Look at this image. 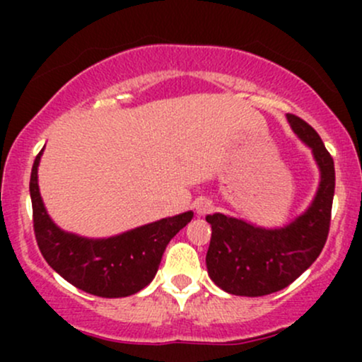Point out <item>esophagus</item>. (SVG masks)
Listing matches in <instances>:
<instances>
[{
    "mask_svg": "<svg viewBox=\"0 0 362 362\" xmlns=\"http://www.w3.org/2000/svg\"><path fill=\"white\" fill-rule=\"evenodd\" d=\"M213 209H214V204L209 201V199H201V201L195 204V211H197L199 216L209 214Z\"/></svg>",
    "mask_w": 362,
    "mask_h": 362,
    "instance_id": "34e87169",
    "label": "esophagus"
}]
</instances>
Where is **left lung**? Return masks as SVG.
<instances>
[{"instance_id":"obj_1","label":"left lung","mask_w":362,"mask_h":362,"mask_svg":"<svg viewBox=\"0 0 362 362\" xmlns=\"http://www.w3.org/2000/svg\"><path fill=\"white\" fill-rule=\"evenodd\" d=\"M288 120L311 148L322 172L317 197L308 211L279 230H264L219 213L206 216L213 228L207 272L216 286L236 296L257 298L288 288L318 259L330 231L334 158L308 122L293 114H288Z\"/></svg>"}]
</instances>
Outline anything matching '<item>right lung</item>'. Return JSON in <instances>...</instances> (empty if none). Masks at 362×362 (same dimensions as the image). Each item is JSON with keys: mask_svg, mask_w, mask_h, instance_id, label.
Masks as SVG:
<instances>
[{"mask_svg": "<svg viewBox=\"0 0 362 362\" xmlns=\"http://www.w3.org/2000/svg\"><path fill=\"white\" fill-rule=\"evenodd\" d=\"M35 156L30 175L32 219L39 250L49 265L74 288L100 298H124L146 288L160 267L170 240L190 219L192 211L165 218L107 240L64 233L51 221L37 185Z\"/></svg>", "mask_w": 362, "mask_h": 362, "instance_id": "obj_1", "label": "right lung"}]
</instances>
